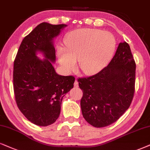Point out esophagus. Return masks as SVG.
Listing matches in <instances>:
<instances>
[{"instance_id":"esophagus-1","label":"esophagus","mask_w":150,"mask_h":150,"mask_svg":"<svg viewBox=\"0 0 150 150\" xmlns=\"http://www.w3.org/2000/svg\"><path fill=\"white\" fill-rule=\"evenodd\" d=\"M74 86L76 87V88H77V87L79 86V84H78V81H77L76 79H75V82H74Z\"/></svg>"}]
</instances>
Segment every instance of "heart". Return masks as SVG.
<instances>
[{
  "label": "heart",
  "mask_w": 150,
  "mask_h": 150,
  "mask_svg": "<svg viewBox=\"0 0 150 150\" xmlns=\"http://www.w3.org/2000/svg\"><path fill=\"white\" fill-rule=\"evenodd\" d=\"M115 37L109 32L93 28L73 30L66 36L65 48L59 47V63L67 72L79 69L85 75L98 73L109 63L115 49Z\"/></svg>",
  "instance_id": "1"
}]
</instances>
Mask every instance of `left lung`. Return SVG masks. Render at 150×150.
<instances>
[{"instance_id":"obj_1","label":"left lung","mask_w":150,"mask_h":150,"mask_svg":"<svg viewBox=\"0 0 150 150\" xmlns=\"http://www.w3.org/2000/svg\"><path fill=\"white\" fill-rule=\"evenodd\" d=\"M136 63L127 43H120L109 65L96 75L77 79L83 92V117L95 127L113 124L124 114L135 91Z\"/></svg>"}]
</instances>
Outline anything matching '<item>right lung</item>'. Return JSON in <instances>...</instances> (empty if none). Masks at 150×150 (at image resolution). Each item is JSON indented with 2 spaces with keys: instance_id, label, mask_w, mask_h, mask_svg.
Masks as SVG:
<instances>
[{
  "instance_id": "add662e5",
  "label": "right lung",
  "mask_w": 150,
  "mask_h": 150,
  "mask_svg": "<svg viewBox=\"0 0 150 150\" xmlns=\"http://www.w3.org/2000/svg\"><path fill=\"white\" fill-rule=\"evenodd\" d=\"M66 25L41 23L23 39L14 62L13 86L16 105L33 124L46 127L59 116L63 97L72 88L75 77L56 73L53 38ZM41 51L46 59L39 60Z\"/></svg>"
}]
</instances>
